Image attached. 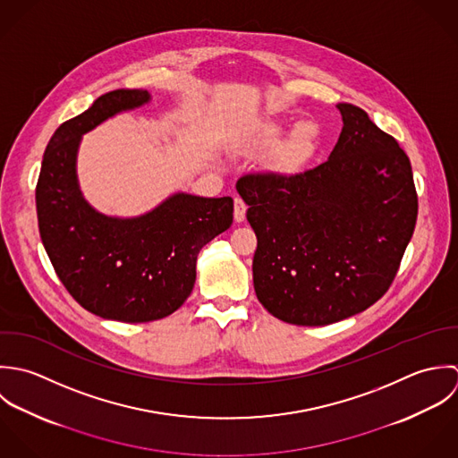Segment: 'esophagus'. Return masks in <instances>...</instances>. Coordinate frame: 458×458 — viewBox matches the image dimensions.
Instances as JSON below:
<instances>
[{"label":"esophagus","instance_id":"esophagus-1","mask_svg":"<svg viewBox=\"0 0 458 458\" xmlns=\"http://www.w3.org/2000/svg\"><path fill=\"white\" fill-rule=\"evenodd\" d=\"M246 208H248V205L244 203V199L235 198V201H233V217H235L237 223H242L246 219Z\"/></svg>","mask_w":458,"mask_h":458}]
</instances>
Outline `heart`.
Here are the masks:
<instances>
[{
    "label": "heart",
    "mask_w": 458,
    "mask_h": 458,
    "mask_svg": "<svg viewBox=\"0 0 458 458\" xmlns=\"http://www.w3.org/2000/svg\"><path fill=\"white\" fill-rule=\"evenodd\" d=\"M281 136V127L276 123L266 125L259 136H257V145L260 147H275L279 141ZM318 141V127L313 122H302L299 123L293 132L290 134V138L281 143V147L277 148V159L281 165L284 166H295L302 161H306L317 147Z\"/></svg>",
    "instance_id": "obj_1"
}]
</instances>
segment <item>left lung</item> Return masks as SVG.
<instances>
[{
  "label": "left lung",
  "instance_id": "obj_1",
  "mask_svg": "<svg viewBox=\"0 0 458 458\" xmlns=\"http://www.w3.org/2000/svg\"><path fill=\"white\" fill-rule=\"evenodd\" d=\"M336 107L344 129L326 163L237 181L257 233V297L295 326L335 324L377 302L398 273L418 217L411 161L398 141L361 107Z\"/></svg>",
  "mask_w": 458,
  "mask_h": 458
}]
</instances>
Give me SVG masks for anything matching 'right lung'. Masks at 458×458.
I'll use <instances>...</instances> for the list:
<instances>
[{
	"mask_svg": "<svg viewBox=\"0 0 458 458\" xmlns=\"http://www.w3.org/2000/svg\"><path fill=\"white\" fill-rule=\"evenodd\" d=\"M148 100L147 90H113L64 122L35 191L40 239L64 286L93 315L131 324L177 311L192 292L199 250L233 221L230 196L177 192L138 217L100 214L85 199L76 175L81 136Z\"/></svg>",
	"mask_w": 458,
	"mask_h": 458,
	"instance_id": "right-lung-1",
	"label": "right lung"
}]
</instances>
